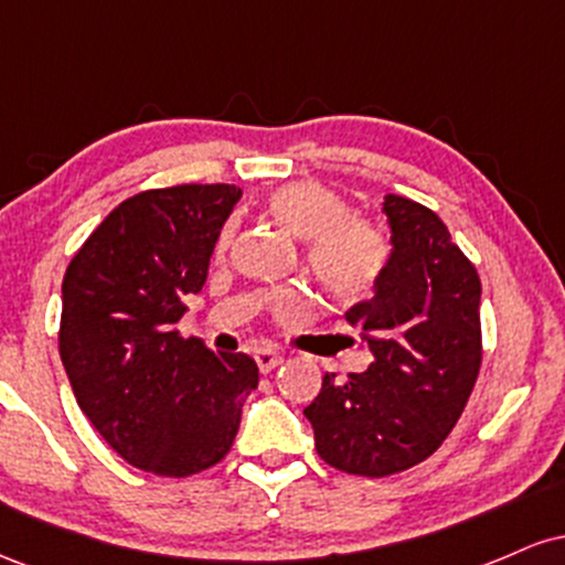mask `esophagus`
<instances>
[{"label":"esophagus","mask_w":565,"mask_h":565,"mask_svg":"<svg viewBox=\"0 0 565 565\" xmlns=\"http://www.w3.org/2000/svg\"><path fill=\"white\" fill-rule=\"evenodd\" d=\"M255 361L257 366H260V372H274V369L284 361V355L278 353L276 348H260L255 353Z\"/></svg>","instance_id":"esophagus-1"}]
</instances>
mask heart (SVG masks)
Masks as SVG:
<instances>
[{
	"label": "heart",
	"mask_w": 565,
	"mask_h": 565,
	"mask_svg": "<svg viewBox=\"0 0 565 565\" xmlns=\"http://www.w3.org/2000/svg\"><path fill=\"white\" fill-rule=\"evenodd\" d=\"M268 212L297 238L308 242L305 260L316 281L334 300H366L385 276L393 244L377 223L350 215V204L332 188L316 180H297L276 188L268 196ZM233 228L223 231L220 249L231 244ZM276 316H297L302 300L297 295L274 297Z\"/></svg>",
	"instance_id": "heart-1"
}]
</instances>
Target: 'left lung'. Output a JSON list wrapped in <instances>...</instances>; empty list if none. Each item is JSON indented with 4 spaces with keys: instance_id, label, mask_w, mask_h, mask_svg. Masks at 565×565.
Wrapping results in <instances>:
<instances>
[{
    "instance_id": "8db88e82",
    "label": "left lung",
    "mask_w": 565,
    "mask_h": 565,
    "mask_svg": "<svg viewBox=\"0 0 565 565\" xmlns=\"http://www.w3.org/2000/svg\"><path fill=\"white\" fill-rule=\"evenodd\" d=\"M393 257L374 297L345 319L374 361L323 374L305 406L316 451L350 476L382 478L430 457L462 417L481 369V278L436 212L387 193Z\"/></svg>"
}]
</instances>
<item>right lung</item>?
Instances as JSON below:
<instances>
[{"label":"right lung","instance_id":"add662e5","mask_svg":"<svg viewBox=\"0 0 565 565\" xmlns=\"http://www.w3.org/2000/svg\"><path fill=\"white\" fill-rule=\"evenodd\" d=\"M238 199L228 183L142 191L89 233L63 276L57 345L76 404L121 459L153 476L217 465L260 380L249 355L174 329Z\"/></svg>","mask_w":565,"mask_h":565}]
</instances>
